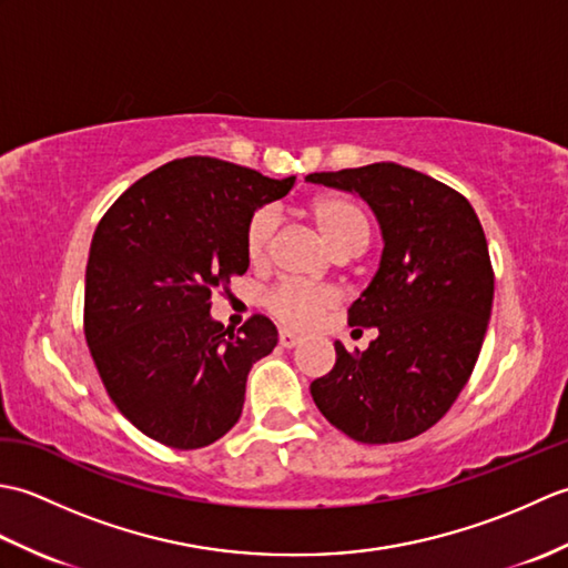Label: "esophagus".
Segmentation results:
<instances>
[{
    "instance_id": "obj_1",
    "label": "esophagus",
    "mask_w": 568,
    "mask_h": 568,
    "mask_svg": "<svg viewBox=\"0 0 568 568\" xmlns=\"http://www.w3.org/2000/svg\"><path fill=\"white\" fill-rule=\"evenodd\" d=\"M277 342H281V346H283V348H293V346H297L300 342H303V336H297L295 332H287V329H283V332H281V336H277Z\"/></svg>"
}]
</instances>
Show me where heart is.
Here are the masks:
<instances>
[{"label": "heart", "mask_w": 568, "mask_h": 568, "mask_svg": "<svg viewBox=\"0 0 568 568\" xmlns=\"http://www.w3.org/2000/svg\"><path fill=\"white\" fill-rule=\"evenodd\" d=\"M312 222H315L320 236L329 251L344 246L366 248L371 239V222L366 212L358 207L354 200L344 195H320L310 202L307 207ZM275 232V210L263 207L251 214L244 232V248L251 263H261L268 256V246ZM336 305V293L327 287L303 285V283H285L275 287L268 297V310L291 327H312L324 312Z\"/></svg>", "instance_id": "obj_1"}]
</instances>
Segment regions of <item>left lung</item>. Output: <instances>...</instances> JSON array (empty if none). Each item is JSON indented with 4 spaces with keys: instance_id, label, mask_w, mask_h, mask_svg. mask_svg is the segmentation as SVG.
<instances>
[{
    "instance_id": "8db88e82",
    "label": "left lung",
    "mask_w": 568,
    "mask_h": 568,
    "mask_svg": "<svg viewBox=\"0 0 568 568\" xmlns=\"http://www.w3.org/2000/svg\"><path fill=\"white\" fill-rule=\"evenodd\" d=\"M356 192L378 216V271L348 307L352 327H376L366 352L334 342L336 364L310 393L336 429L393 444L446 415L474 371L493 307L488 241L464 195L397 163L310 173Z\"/></svg>"
}]
</instances>
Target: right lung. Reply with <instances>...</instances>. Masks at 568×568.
Listing matches in <instances>:
<instances>
[{
  "label": "right lung",
  "instance_id": "obj_1",
  "mask_svg": "<svg viewBox=\"0 0 568 568\" xmlns=\"http://www.w3.org/2000/svg\"><path fill=\"white\" fill-rule=\"evenodd\" d=\"M293 185L190 155L136 180L94 229L84 339L112 403L146 437L202 449L239 422L248 371L277 329L263 315L224 329L212 291L246 273L251 214Z\"/></svg>",
  "mask_w": 568,
  "mask_h": 568
}]
</instances>
